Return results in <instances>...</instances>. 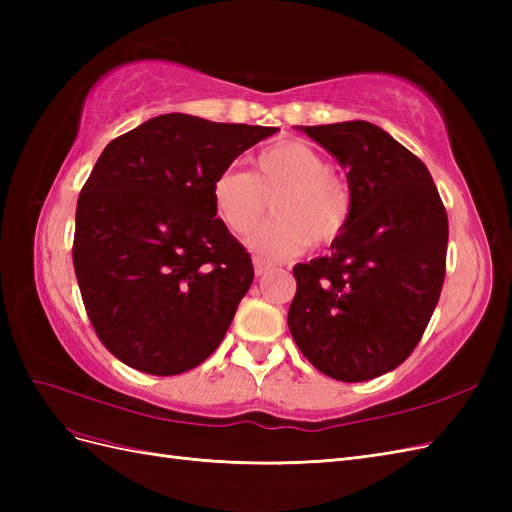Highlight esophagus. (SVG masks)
<instances>
[{
  "mask_svg": "<svg viewBox=\"0 0 512 512\" xmlns=\"http://www.w3.org/2000/svg\"><path fill=\"white\" fill-rule=\"evenodd\" d=\"M254 271H256V275H258V277H260V275H265L267 271H271V262L262 260V258H254Z\"/></svg>",
  "mask_w": 512,
  "mask_h": 512,
  "instance_id": "esophagus-1",
  "label": "esophagus"
}]
</instances>
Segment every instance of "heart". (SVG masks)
I'll return each mask as SVG.
<instances>
[{
    "instance_id": "1",
    "label": "heart",
    "mask_w": 512,
    "mask_h": 512,
    "mask_svg": "<svg viewBox=\"0 0 512 512\" xmlns=\"http://www.w3.org/2000/svg\"><path fill=\"white\" fill-rule=\"evenodd\" d=\"M213 209L239 237L250 235L273 200L269 224L250 239V247L269 260H286L309 245H329L348 226L352 196L348 183L327 168L320 151L301 141H282L262 149L252 173L224 168L211 185Z\"/></svg>"
}]
</instances>
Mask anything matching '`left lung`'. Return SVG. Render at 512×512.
Returning a JSON list of instances; mask_svg holds the SVG:
<instances>
[{
  "label": "left lung",
  "instance_id": "obj_1",
  "mask_svg": "<svg viewBox=\"0 0 512 512\" xmlns=\"http://www.w3.org/2000/svg\"><path fill=\"white\" fill-rule=\"evenodd\" d=\"M301 130L348 168L352 213L329 256L292 269L288 329L322 374L365 382L421 342L444 284L446 209L427 166L374 123Z\"/></svg>",
  "mask_w": 512,
  "mask_h": 512
}]
</instances>
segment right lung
Listing matches in <instances>:
<instances>
[{"label":"right lung","mask_w":512,"mask_h":512,"mask_svg":"<svg viewBox=\"0 0 512 512\" xmlns=\"http://www.w3.org/2000/svg\"><path fill=\"white\" fill-rule=\"evenodd\" d=\"M277 128L168 113L106 145L76 203L72 260L106 350L177 376L220 346L254 280L211 185Z\"/></svg>","instance_id":"right-lung-1"}]
</instances>
